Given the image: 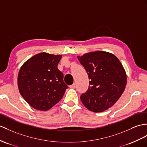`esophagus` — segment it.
I'll return each mask as SVG.
<instances>
[{"label":"esophagus","instance_id":"esophagus-1","mask_svg":"<svg viewBox=\"0 0 147 147\" xmlns=\"http://www.w3.org/2000/svg\"><path fill=\"white\" fill-rule=\"evenodd\" d=\"M76 84H74L73 85H71L70 86V88H76Z\"/></svg>","mask_w":147,"mask_h":147}]
</instances>
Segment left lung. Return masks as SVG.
<instances>
[{"label":"left lung","mask_w":147,"mask_h":147,"mask_svg":"<svg viewBox=\"0 0 147 147\" xmlns=\"http://www.w3.org/2000/svg\"><path fill=\"white\" fill-rule=\"evenodd\" d=\"M88 74V90L80 95L84 106L94 112L112 107L123 94L127 84L124 68L116 56L95 51L77 57Z\"/></svg>","instance_id":"8db88e82"}]
</instances>
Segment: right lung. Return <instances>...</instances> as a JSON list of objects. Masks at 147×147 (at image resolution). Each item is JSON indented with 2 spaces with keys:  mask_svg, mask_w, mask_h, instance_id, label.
Here are the masks:
<instances>
[{
  "mask_svg": "<svg viewBox=\"0 0 147 147\" xmlns=\"http://www.w3.org/2000/svg\"><path fill=\"white\" fill-rule=\"evenodd\" d=\"M60 55L42 52L35 55L21 67L18 75L20 95L35 109L46 111L62 99L67 85L57 65Z\"/></svg>",
  "mask_w": 147,
  "mask_h": 147,
  "instance_id": "add662e5",
  "label": "right lung"
}]
</instances>
